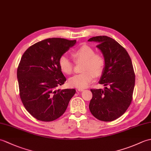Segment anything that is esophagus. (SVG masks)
<instances>
[{"mask_svg": "<svg viewBox=\"0 0 151 151\" xmlns=\"http://www.w3.org/2000/svg\"><path fill=\"white\" fill-rule=\"evenodd\" d=\"M78 91H80V92H81V91H84V89H78Z\"/></svg>", "mask_w": 151, "mask_h": 151, "instance_id": "34e87169", "label": "esophagus"}]
</instances>
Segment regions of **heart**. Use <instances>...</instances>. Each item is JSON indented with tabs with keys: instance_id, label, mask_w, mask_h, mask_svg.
Wrapping results in <instances>:
<instances>
[{
	"instance_id": "1",
	"label": "heart",
	"mask_w": 151,
	"mask_h": 151,
	"mask_svg": "<svg viewBox=\"0 0 151 151\" xmlns=\"http://www.w3.org/2000/svg\"><path fill=\"white\" fill-rule=\"evenodd\" d=\"M76 61H84L82 70L84 73L74 75L68 80V84L71 88L84 89L93 81L94 76H99L103 73L105 60L101 54H95L94 50L88 45H84L73 52ZM59 67L61 70L70 75L73 70V63L68 57L63 55L60 58Z\"/></svg>"
}]
</instances>
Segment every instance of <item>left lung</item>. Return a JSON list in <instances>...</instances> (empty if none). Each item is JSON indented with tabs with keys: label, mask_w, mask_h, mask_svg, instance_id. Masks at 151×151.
<instances>
[{
	"label": "left lung",
	"mask_w": 151,
	"mask_h": 151,
	"mask_svg": "<svg viewBox=\"0 0 151 151\" xmlns=\"http://www.w3.org/2000/svg\"><path fill=\"white\" fill-rule=\"evenodd\" d=\"M88 41L97 43L104 56L105 67L99 84L106 86L91 89L89 110L99 120L112 121L121 117L132 102L135 85L132 60L127 51L110 37H93Z\"/></svg>",
	"instance_id": "8db88e82"
}]
</instances>
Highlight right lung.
Returning a JSON list of instances; mask_svg holds the SVG:
<instances>
[{
	"label": "right lung",
	"instance_id": "1",
	"mask_svg": "<svg viewBox=\"0 0 151 151\" xmlns=\"http://www.w3.org/2000/svg\"><path fill=\"white\" fill-rule=\"evenodd\" d=\"M76 40L49 38L35 43L25 51L17 76L19 95L24 108L42 121H52L64 114L75 89H57L66 81L58 61Z\"/></svg>",
	"mask_w": 151,
	"mask_h": 151
}]
</instances>
